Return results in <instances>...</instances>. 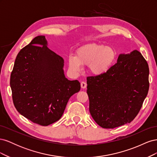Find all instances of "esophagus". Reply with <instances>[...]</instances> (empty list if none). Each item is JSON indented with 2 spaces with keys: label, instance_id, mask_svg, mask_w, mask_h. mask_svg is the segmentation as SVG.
Segmentation results:
<instances>
[{
  "label": "esophagus",
  "instance_id": "obj_1",
  "mask_svg": "<svg viewBox=\"0 0 157 157\" xmlns=\"http://www.w3.org/2000/svg\"><path fill=\"white\" fill-rule=\"evenodd\" d=\"M80 86H81L82 88H86L87 86V84L85 82H82L80 83Z\"/></svg>",
  "mask_w": 157,
  "mask_h": 157
}]
</instances>
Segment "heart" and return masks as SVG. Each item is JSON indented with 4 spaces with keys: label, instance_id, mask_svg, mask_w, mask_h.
<instances>
[{
    "label": "heart",
    "instance_id": "b5f03b06",
    "mask_svg": "<svg viewBox=\"0 0 157 157\" xmlns=\"http://www.w3.org/2000/svg\"><path fill=\"white\" fill-rule=\"evenodd\" d=\"M117 57L115 50L111 46L101 44H87L80 46L75 53V57L70 56L69 65L75 72H79L82 65H90L94 74H103L110 68Z\"/></svg>",
    "mask_w": 157,
    "mask_h": 157
}]
</instances>
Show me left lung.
<instances>
[{
	"mask_svg": "<svg viewBox=\"0 0 157 157\" xmlns=\"http://www.w3.org/2000/svg\"><path fill=\"white\" fill-rule=\"evenodd\" d=\"M149 69L139 51L121 54L106 72L87 77L89 110L97 124L115 128L131 122L149 91Z\"/></svg>",
	"mask_w": 157,
	"mask_h": 157,
	"instance_id": "left-lung-1",
	"label": "left lung"
}]
</instances>
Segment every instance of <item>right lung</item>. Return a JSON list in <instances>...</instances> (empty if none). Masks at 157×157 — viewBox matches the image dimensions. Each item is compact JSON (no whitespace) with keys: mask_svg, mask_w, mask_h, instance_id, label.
Returning a JSON list of instances; mask_svg holds the SVG:
<instances>
[{"mask_svg":"<svg viewBox=\"0 0 157 157\" xmlns=\"http://www.w3.org/2000/svg\"><path fill=\"white\" fill-rule=\"evenodd\" d=\"M63 59L38 36L23 48L10 75L13 105L21 115L41 126L58 121L69 98L80 91L77 80L66 78Z\"/></svg>","mask_w":157,"mask_h":157,"instance_id":"1","label":"right lung"}]
</instances>
